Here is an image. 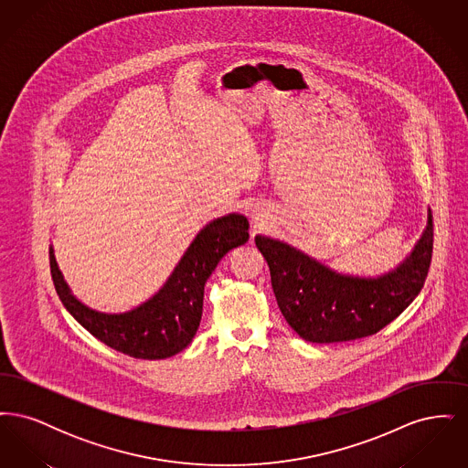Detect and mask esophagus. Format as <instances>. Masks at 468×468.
Wrapping results in <instances>:
<instances>
[{
    "label": "esophagus",
    "instance_id": "34e87169",
    "mask_svg": "<svg viewBox=\"0 0 468 468\" xmlns=\"http://www.w3.org/2000/svg\"><path fill=\"white\" fill-rule=\"evenodd\" d=\"M268 218L265 212H252V224L254 229H263L267 226Z\"/></svg>",
    "mask_w": 468,
    "mask_h": 468
}]
</instances>
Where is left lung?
Segmentation results:
<instances>
[{
  "label": "left lung",
  "mask_w": 468,
  "mask_h": 468,
  "mask_svg": "<svg viewBox=\"0 0 468 468\" xmlns=\"http://www.w3.org/2000/svg\"><path fill=\"white\" fill-rule=\"evenodd\" d=\"M279 309L307 342L330 344L370 336L388 326L423 290L433 252V218L412 254L378 279L335 273L290 245L258 235Z\"/></svg>",
  "instance_id": "obj_1"
}]
</instances>
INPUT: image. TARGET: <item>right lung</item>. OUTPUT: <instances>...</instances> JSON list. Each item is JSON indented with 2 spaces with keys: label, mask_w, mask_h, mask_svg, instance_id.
<instances>
[{
  "label": "right lung",
  "mask_w": 468,
  "mask_h": 468,
  "mask_svg": "<svg viewBox=\"0 0 468 468\" xmlns=\"http://www.w3.org/2000/svg\"><path fill=\"white\" fill-rule=\"evenodd\" d=\"M249 221L229 214L207 224L182 256L163 290L147 303L124 314L92 311L68 288L52 249L50 275L67 311L92 336L136 359H163L186 349L200 326L207 279L224 256L249 240Z\"/></svg>",
  "instance_id": "obj_1"
}]
</instances>
